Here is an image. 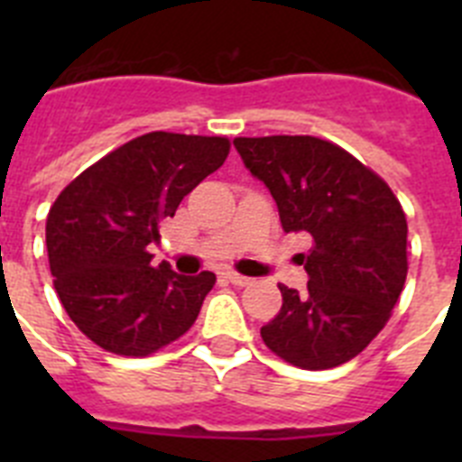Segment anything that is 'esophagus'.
I'll return each mask as SVG.
<instances>
[{"mask_svg":"<svg viewBox=\"0 0 462 462\" xmlns=\"http://www.w3.org/2000/svg\"><path fill=\"white\" fill-rule=\"evenodd\" d=\"M226 277L228 282H231V284H236V287H247V284H250V277H245V275H238V273H226Z\"/></svg>","mask_w":462,"mask_h":462,"instance_id":"1","label":"esophagus"}]
</instances>
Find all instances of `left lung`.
<instances>
[{"label": "left lung", "instance_id": "1", "mask_svg": "<svg viewBox=\"0 0 462 462\" xmlns=\"http://www.w3.org/2000/svg\"><path fill=\"white\" fill-rule=\"evenodd\" d=\"M234 145L275 199L282 228L314 243L298 254L308 291L280 284L282 308L261 337L303 370L352 361L389 321L405 287L407 219L398 199L377 173L321 138H236Z\"/></svg>", "mask_w": 462, "mask_h": 462}]
</instances>
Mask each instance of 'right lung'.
<instances>
[{
    "mask_svg": "<svg viewBox=\"0 0 462 462\" xmlns=\"http://www.w3.org/2000/svg\"><path fill=\"white\" fill-rule=\"evenodd\" d=\"M226 154L222 136L152 132L106 154L57 196L46 222L55 291L94 345L148 356L191 328L215 273L152 266L148 247Z\"/></svg>",
    "mask_w": 462,
    "mask_h": 462,
    "instance_id": "obj_1",
    "label": "right lung"
}]
</instances>
